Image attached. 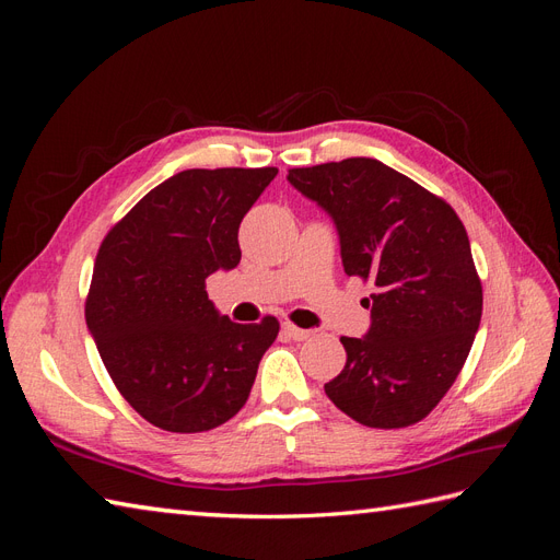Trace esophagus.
<instances>
[{
    "mask_svg": "<svg viewBox=\"0 0 560 560\" xmlns=\"http://www.w3.org/2000/svg\"><path fill=\"white\" fill-rule=\"evenodd\" d=\"M282 331L292 338V341H306V338H311V331L308 329H299L294 325H290V322H284L282 325Z\"/></svg>",
    "mask_w": 560,
    "mask_h": 560,
    "instance_id": "34e87169",
    "label": "esophagus"
}]
</instances>
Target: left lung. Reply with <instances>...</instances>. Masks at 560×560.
<instances>
[{
	"mask_svg": "<svg viewBox=\"0 0 560 560\" xmlns=\"http://www.w3.org/2000/svg\"><path fill=\"white\" fill-rule=\"evenodd\" d=\"M296 191L325 210L348 276L371 280V325L343 336L327 397L366 428L413 425L442 401L479 331L483 292L460 217L376 159L294 167Z\"/></svg>",
	"mask_w": 560,
	"mask_h": 560,
	"instance_id": "1",
	"label": "left lung"
}]
</instances>
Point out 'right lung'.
Returning <instances> with one entry per match:
<instances>
[{"label": "right lung", "mask_w": 560, "mask_h": 560, "mask_svg": "<svg viewBox=\"0 0 560 560\" xmlns=\"http://www.w3.org/2000/svg\"><path fill=\"white\" fill-rule=\"evenodd\" d=\"M276 167L182 171L100 245L86 325L114 385L151 425L206 432L238 413L280 325H238L206 280L241 264L238 229Z\"/></svg>", "instance_id": "add662e5"}]
</instances>
